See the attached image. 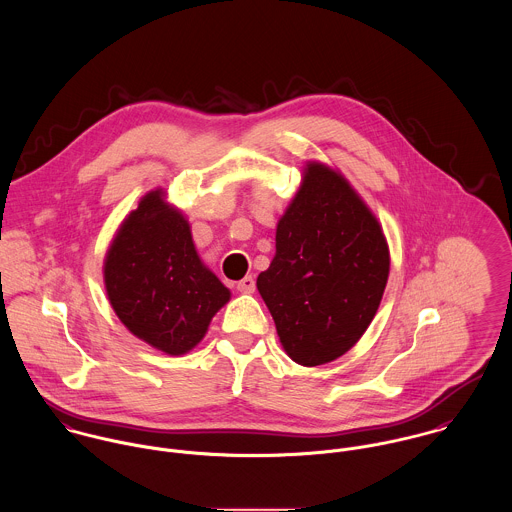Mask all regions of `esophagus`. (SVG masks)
<instances>
[{"label": "esophagus", "instance_id": "34e87169", "mask_svg": "<svg viewBox=\"0 0 512 512\" xmlns=\"http://www.w3.org/2000/svg\"><path fill=\"white\" fill-rule=\"evenodd\" d=\"M236 290L240 293H254V290H256V282H254V278H252V276L242 278V280L236 284Z\"/></svg>", "mask_w": 512, "mask_h": 512}]
</instances>
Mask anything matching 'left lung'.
Instances as JSON below:
<instances>
[{
    "label": "left lung",
    "instance_id": "8db88e82",
    "mask_svg": "<svg viewBox=\"0 0 512 512\" xmlns=\"http://www.w3.org/2000/svg\"><path fill=\"white\" fill-rule=\"evenodd\" d=\"M390 274L382 224L337 169L305 161L276 226V254L256 288L293 363L327 365L374 319Z\"/></svg>",
    "mask_w": 512,
    "mask_h": 512
}]
</instances>
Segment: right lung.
Wrapping results in <instances>:
<instances>
[{"label":"right lung","instance_id":"obj_1","mask_svg":"<svg viewBox=\"0 0 512 512\" xmlns=\"http://www.w3.org/2000/svg\"><path fill=\"white\" fill-rule=\"evenodd\" d=\"M102 276L122 325L171 357L193 351L230 301V290L201 260L189 220L163 187L147 191L120 222Z\"/></svg>","mask_w":512,"mask_h":512}]
</instances>
